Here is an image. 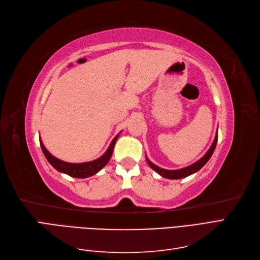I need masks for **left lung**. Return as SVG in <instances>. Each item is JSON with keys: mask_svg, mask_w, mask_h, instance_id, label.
Wrapping results in <instances>:
<instances>
[{"mask_svg": "<svg viewBox=\"0 0 260 260\" xmlns=\"http://www.w3.org/2000/svg\"><path fill=\"white\" fill-rule=\"evenodd\" d=\"M216 143H217V133H216V135H215V138H214V141L212 143V146L210 147V149L208 150V152L206 153V154L203 157H201L199 160L194 162V164H191L190 166H187V167L182 168V169L167 170V169L160 168V167L154 165L148 157H146V158H147V161H148L149 166L153 170H155L157 174L160 175L161 177L167 178V179H182V178H186V177H188L190 175L195 174V172H197L199 169H201L207 164V161L210 159V157L212 156V154H213V152H214L215 147H216Z\"/></svg>", "mask_w": 260, "mask_h": 260, "instance_id": "left-lung-1", "label": "left lung"}]
</instances>
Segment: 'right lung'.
<instances>
[{
    "label": "right lung",
    "instance_id": "add662e5",
    "mask_svg": "<svg viewBox=\"0 0 260 260\" xmlns=\"http://www.w3.org/2000/svg\"><path fill=\"white\" fill-rule=\"evenodd\" d=\"M119 135H117L114 137V139L111 141L109 148L107 149L104 153V155H102L100 158L92 160V161H86V162H78V164H74V162H66L63 161L59 158L54 157L53 155H51L48 150L45 148V146L43 145L42 140L40 139L41 142V147L42 150L44 152V154L47 158V160L50 162V165L55 168L57 171L63 172V174L69 175L73 178H88L91 177L95 174H98V172L104 168L106 166V164L109 161L111 155H112V152H113V148H114V143L117 141Z\"/></svg>",
    "mask_w": 260,
    "mask_h": 260
}]
</instances>
